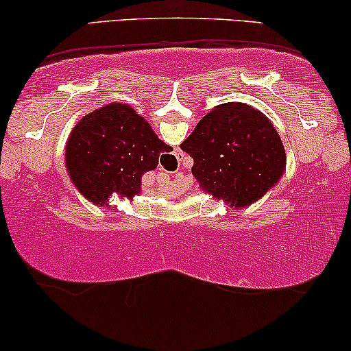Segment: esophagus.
<instances>
[{
  "mask_svg": "<svg viewBox=\"0 0 351 351\" xmlns=\"http://www.w3.org/2000/svg\"><path fill=\"white\" fill-rule=\"evenodd\" d=\"M182 155H184V153H182V152H179V153H177V160H179L180 161V156Z\"/></svg>",
  "mask_w": 351,
  "mask_h": 351,
  "instance_id": "1",
  "label": "esophagus"
}]
</instances>
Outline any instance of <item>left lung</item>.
Listing matches in <instances>:
<instances>
[{
	"mask_svg": "<svg viewBox=\"0 0 351 351\" xmlns=\"http://www.w3.org/2000/svg\"><path fill=\"white\" fill-rule=\"evenodd\" d=\"M191 174L234 209L262 198L286 169V152L265 114L241 102L217 105L184 141Z\"/></svg>",
	"mask_w": 351,
	"mask_h": 351,
	"instance_id": "1",
	"label": "left lung"
}]
</instances>
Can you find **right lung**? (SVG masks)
I'll return each instance as SVG.
<instances>
[{"mask_svg":"<svg viewBox=\"0 0 351 351\" xmlns=\"http://www.w3.org/2000/svg\"><path fill=\"white\" fill-rule=\"evenodd\" d=\"M171 147L126 104H110L80 119L65 150L71 182L90 203L105 206L113 193L132 199L141 179Z\"/></svg>","mask_w":351,"mask_h":351,"instance_id":"obj_1","label":"right lung"}]
</instances>
